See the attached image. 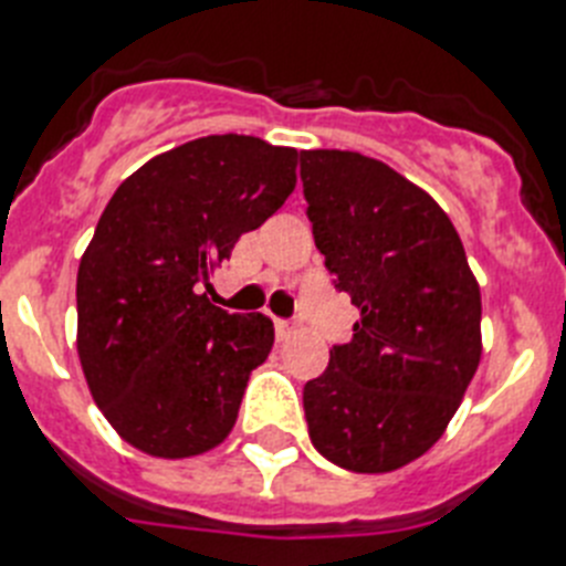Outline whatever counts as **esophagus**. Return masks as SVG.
Instances as JSON below:
<instances>
[{
  "label": "esophagus",
  "mask_w": 566,
  "mask_h": 566,
  "mask_svg": "<svg viewBox=\"0 0 566 566\" xmlns=\"http://www.w3.org/2000/svg\"><path fill=\"white\" fill-rule=\"evenodd\" d=\"M293 333H296V324L287 322V318H276V338H279V342L290 338Z\"/></svg>",
  "instance_id": "34e87169"
}]
</instances>
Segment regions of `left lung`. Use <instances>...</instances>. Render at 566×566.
Instances as JSON below:
<instances>
[{
  "instance_id": "8db88e82",
  "label": "left lung",
  "mask_w": 566,
  "mask_h": 566,
  "mask_svg": "<svg viewBox=\"0 0 566 566\" xmlns=\"http://www.w3.org/2000/svg\"><path fill=\"white\" fill-rule=\"evenodd\" d=\"M324 268L358 307L353 338L304 385L318 453L353 473L424 455L481 361V290L453 222L430 193L353 150H302Z\"/></svg>"
}]
</instances>
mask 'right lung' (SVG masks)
Here are the masks:
<instances>
[{
	"instance_id": "obj_1",
	"label": "right lung",
	"mask_w": 566,
	"mask_h": 566,
	"mask_svg": "<svg viewBox=\"0 0 566 566\" xmlns=\"http://www.w3.org/2000/svg\"><path fill=\"white\" fill-rule=\"evenodd\" d=\"M296 165V147L205 136L145 161L107 201L78 262L76 350L93 401L142 453L188 459L233 430L273 322L201 287L282 208Z\"/></svg>"
}]
</instances>
